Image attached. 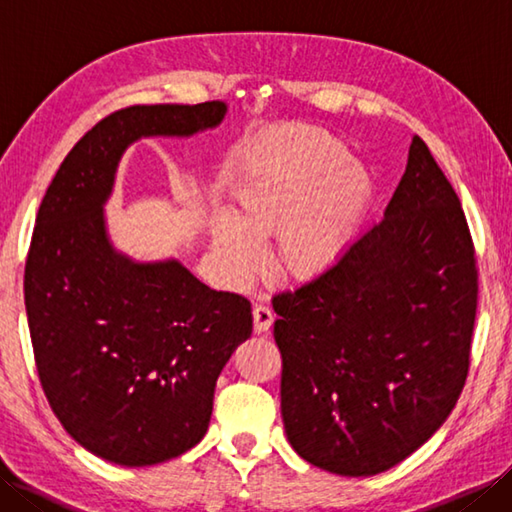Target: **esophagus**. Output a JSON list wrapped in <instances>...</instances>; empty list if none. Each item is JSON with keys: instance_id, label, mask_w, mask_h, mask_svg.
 Returning <instances> with one entry per match:
<instances>
[{"instance_id": "obj_1", "label": "esophagus", "mask_w": 512, "mask_h": 512, "mask_svg": "<svg viewBox=\"0 0 512 512\" xmlns=\"http://www.w3.org/2000/svg\"><path fill=\"white\" fill-rule=\"evenodd\" d=\"M253 321H255V332H266L275 321V312L270 310V306L259 303V306H255L253 310Z\"/></svg>"}]
</instances>
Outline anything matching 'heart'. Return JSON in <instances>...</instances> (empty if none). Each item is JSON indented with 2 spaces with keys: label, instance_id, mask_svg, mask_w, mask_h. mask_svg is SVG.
Here are the masks:
<instances>
[{
  "label": "heart",
  "instance_id": "b5f03b06",
  "mask_svg": "<svg viewBox=\"0 0 512 512\" xmlns=\"http://www.w3.org/2000/svg\"><path fill=\"white\" fill-rule=\"evenodd\" d=\"M325 129L284 125L257 143L237 182V213H215V250L228 275H253L262 237L275 233L273 262L292 281L317 279L341 262L372 198V180Z\"/></svg>",
  "mask_w": 512,
  "mask_h": 512
}]
</instances>
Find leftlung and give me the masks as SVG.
I'll use <instances>...</instances> for the list:
<instances>
[{
  "label": "left lung",
  "mask_w": 512,
  "mask_h": 512,
  "mask_svg": "<svg viewBox=\"0 0 512 512\" xmlns=\"http://www.w3.org/2000/svg\"><path fill=\"white\" fill-rule=\"evenodd\" d=\"M273 308L281 416L303 460L369 477L442 427L471 365L477 268L458 193L420 136L383 220Z\"/></svg>",
  "instance_id": "1"
}]
</instances>
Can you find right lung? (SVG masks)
Segmentation results:
<instances>
[{
  "mask_svg": "<svg viewBox=\"0 0 512 512\" xmlns=\"http://www.w3.org/2000/svg\"><path fill=\"white\" fill-rule=\"evenodd\" d=\"M222 101L132 105L96 123L43 195L24 297L39 380L63 429L99 458L151 466L209 429L217 376L253 332L250 301L211 290L176 259L134 262L103 204L125 149L217 127Z\"/></svg>",
  "mask_w": 512,
  "mask_h": 512,
  "instance_id": "obj_1",
  "label": "right lung"
}]
</instances>
